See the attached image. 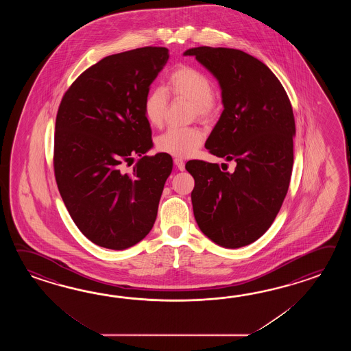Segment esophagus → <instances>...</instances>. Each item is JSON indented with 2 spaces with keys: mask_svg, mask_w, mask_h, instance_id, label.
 Wrapping results in <instances>:
<instances>
[{
  "mask_svg": "<svg viewBox=\"0 0 351 351\" xmlns=\"http://www.w3.org/2000/svg\"><path fill=\"white\" fill-rule=\"evenodd\" d=\"M174 165L178 168L179 171H184V168H186L184 160L180 159V158H174Z\"/></svg>",
  "mask_w": 351,
  "mask_h": 351,
  "instance_id": "34e87169",
  "label": "esophagus"
}]
</instances>
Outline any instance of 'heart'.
Instances as JSON below:
<instances>
[{"label":"heart","mask_w":351,"mask_h":351,"mask_svg":"<svg viewBox=\"0 0 351 351\" xmlns=\"http://www.w3.org/2000/svg\"><path fill=\"white\" fill-rule=\"evenodd\" d=\"M165 90L173 97L191 100L194 117L208 120L218 110V101L213 95L215 85L208 75L191 65H179L167 79ZM168 95L165 90L152 89L143 100V114L152 127H160L165 121ZM204 135L198 128H169L157 138V149L172 157L193 156L203 143Z\"/></svg>","instance_id":"1"}]
</instances>
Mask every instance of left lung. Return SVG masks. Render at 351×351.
Here are the masks:
<instances>
[{"instance_id": "8db88e82", "label": "left lung", "mask_w": 351, "mask_h": 351, "mask_svg": "<svg viewBox=\"0 0 351 351\" xmlns=\"http://www.w3.org/2000/svg\"><path fill=\"white\" fill-rule=\"evenodd\" d=\"M219 82L224 110L206 142L210 154L234 160V172L189 160L194 218L227 248L247 246L275 221L289 191L295 118L282 84L260 60L236 49L186 50Z\"/></svg>"}]
</instances>
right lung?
<instances>
[{"label":"right lung","instance_id":"right-lung-1","mask_svg":"<svg viewBox=\"0 0 351 351\" xmlns=\"http://www.w3.org/2000/svg\"><path fill=\"white\" fill-rule=\"evenodd\" d=\"M169 50L145 46L100 60L61 99L55 124L53 172L61 198L82 234L97 246L125 250L149 233L157 218L171 156L138 160L152 148L143 100Z\"/></svg>","mask_w":351,"mask_h":351}]
</instances>
